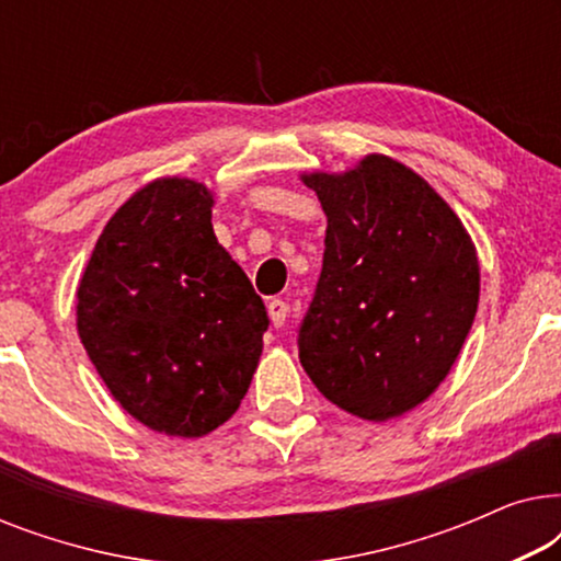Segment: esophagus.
<instances>
[{"mask_svg": "<svg viewBox=\"0 0 561 561\" xmlns=\"http://www.w3.org/2000/svg\"><path fill=\"white\" fill-rule=\"evenodd\" d=\"M267 313H271L273 327H283V324H286V317H288V304L280 301V298H273V301L267 304Z\"/></svg>", "mask_w": 561, "mask_h": 561, "instance_id": "1", "label": "esophagus"}]
</instances>
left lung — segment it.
Returning a JSON list of instances; mask_svg holds the SVG:
<instances>
[{
    "label": "left lung",
    "mask_w": 561,
    "mask_h": 561,
    "mask_svg": "<svg viewBox=\"0 0 561 561\" xmlns=\"http://www.w3.org/2000/svg\"><path fill=\"white\" fill-rule=\"evenodd\" d=\"M327 214L324 263L298 324V357L340 409L386 421L426 401L470 334L480 267L462 221L386 156L304 175Z\"/></svg>",
    "instance_id": "1"
}]
</instances>
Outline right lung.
<instances>
[{"mask_svg":"<svg viewBox=\"0 0 561 561\" xmlns=\"http://www.w3.org/2000/svg\"><path fill=\"white\" fill-rule=\"evenodd\" d=\"M202 183L160 179L104 227L79 286V336L122 409L171 436H204L240 409L267 319L214 237Z\"/></svg>","mask_w":561,"mask_h":561,"instance_id":"right-lung-1","label":"right lung"}]
</instances>
